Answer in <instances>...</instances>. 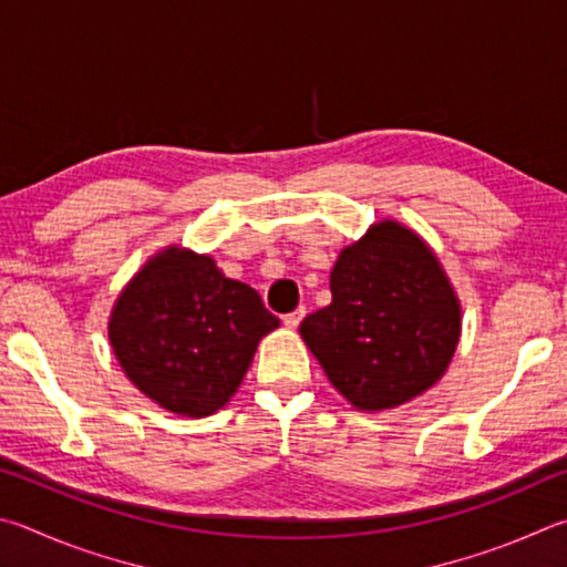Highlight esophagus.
Instances as JSON below:
<instances>
[{
  "label": "esophagus",
  "mask_w": 567,
  "mask_h": 567,
  "mask_svg": "<svg viewBox=\"0 0 567 567\" xmlns=\"http://www.w3.org/2000/svg\"><path fill=\"white\" fill-rule=\"evenodd\" d=\"M303 316H306V309H303V306H299V309H296V311H291V313H286V316H284V323L289 326V329H296V326L301 323Z\"/></svg>",
  "instance_id": "esophagus-1"
}]
</instances>
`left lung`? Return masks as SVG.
Returning <instances> with one entry per match:
<instances>
[{
    "mask_svg": "<svg viewBox=\"0 0 567 567\" xmlns=\"http://www.w3.org/2000/svg\"><path fill=\"white\" fill-rule=\"evenodd\" d=\"M333 299L309 313L301 336L329 381L355 409L383 411L441 379L461 336L458 299L439 258L395 221L343 248Z\"/></svg>",
    "mask_w": 567,
    "mask_h": 567,
    "instance_id": "left-lung-1",
    "label": "left lung"
}]
</instances>
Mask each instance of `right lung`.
Instances as JSON below:
<instances>
[{"mask_svg":"<svg viewBox=\"0 0 567 567\" xmlns=\"http://www.w3.org/2000/svg\"><path fill=\"white\" fill-rule=\"evenodd\" d=\"M276 326L251 286L226 278L208 256L168 248L118 296L109 339L138 391L202 419L236 393L258 341Z\"/></svg>","mask_w":567,"mask_h":567,"instance_id":"right-lung-1","label":"right lung"}]
</instances>
